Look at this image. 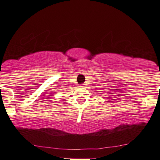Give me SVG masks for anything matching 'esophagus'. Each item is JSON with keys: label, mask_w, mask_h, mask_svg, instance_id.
Wrapping results in <instances>:
<instances>
[{"label": "esophagus", "mask_w": 160, "mask_h": 160, "mask_svg": "<svg viewBox=\"0 0 160 160\" xmlns=\"http://www.w3.org/2000/svg\"><path fill=\"white\" fill-rule=\"evenodd\" d=\"M80 87H84V84H80Z\"/></svg>", "instance_id": "esophagus-1"}]
</instances>
